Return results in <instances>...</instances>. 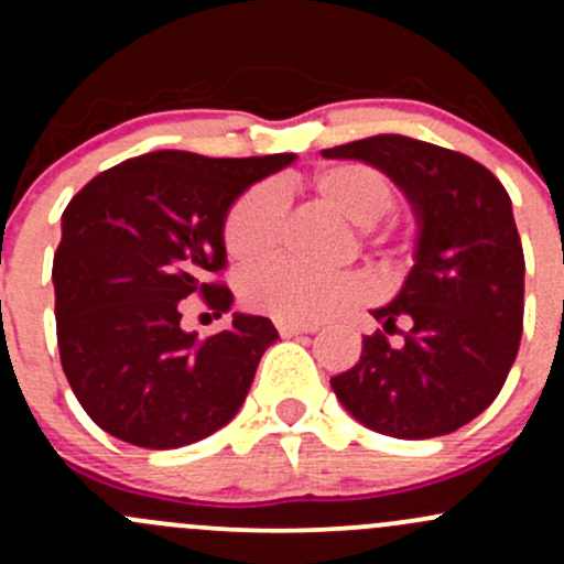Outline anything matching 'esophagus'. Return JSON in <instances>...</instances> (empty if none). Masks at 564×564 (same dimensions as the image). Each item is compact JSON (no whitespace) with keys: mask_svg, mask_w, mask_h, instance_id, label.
Masks as SVG:
<instances>
[{"mask_svg":"<svg viewBox=\"0 0 564 564\" xmlns=\"http://www.w3.org/2000/svg\"><path fill=\"white\" fill-rule=\"evenodd\" d=\"M278 333L283 338H292V335H303V333H316V324H297V322H278Z\"/></svg>","mask_w":564,"mask_h":564,"instance_id":"1","label":"esophagus"}]
</instances>
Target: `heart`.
Masks as SVG:
<instances>
[{
  "label": "heart",
  "instance_id": "heart-1",
  "mask_svg": "<svg viewBox=\"0 0 564 564\" xmlns=\"http://www.w3.org/2000/svg\"><path fill=\"white\" fill-rule=\"evenodd\" d=\"M314 193L349 224L368 229L392 204V185L377 169L340 163L314 176ZM286 218V196L275 182L248 187L224 224V242L237 261L270 253ZM366 294L360 275H318L292 261H261L240 275V297L250 311L281 322H316L338 314Z\"/></svg>",
  "mask_w": 564,
  "mask_h": 564
}]
</instances>
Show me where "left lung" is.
Returning a JSON list of instances; mask_svg holds the SVG:
<instances>
[{"instance_id":"left-lung-1","label":"left lung","mask_w":564,"mask_h":564,"mask_svg":"<svg viewBox=\"0 0 564 564\" xmlns=\"http://www.w3.org/2000/svg\"><path fill=\"white\" fill-rule=\"evenodd\" d=\"M390 176L414 215V264L371 314L357 366L329 379L340 406L395 440L445 436L491 406L524 329V250L508 191L460 152L398 133L322 150ZM408 327L401 345L387 335Z\"/></svg>"}]
</instances>
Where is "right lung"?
Masks as SVG:
<instances>
[{
  "label": "right lung",
  "mask_w": 564,
  "mask_h": 564,
  "mask_svg": "<svg viewBox=\"0 0 564 564\" xmlns=\"http://www.w3.org/2000/svg\"><path fill=\"white\" fill-rule=\"evenodd\" d=\"M294 161L147 152L67 204L51 272L56 340L78 403L106 434L174 451L240 412L278 329L237 311L224 333L198 340L180 327V303L198 292L218 316L231 311L229 289L209 281L226 267V215Z\"/></svg>",
  "instance_id": "1"
}]
</instances>
